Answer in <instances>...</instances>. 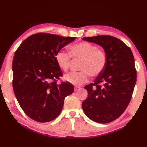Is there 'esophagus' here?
Returning a JSON list of instances; mask_svg holds the SVG:
<instances>
[{"label": "esophagus", "instance_id": "obj_1", "mask_svg": "<svg viewBox=\"0 0 147 147\" xmlns=\"http://www.w3.org/2000/svg\"><path fill=\"white\" fill-rule=\"evenodd\" d=\"M81 88L80 87H78V86H75L74 87V92H78V90H80Z\"/></svg>", "mask_w": 147, "mask_h": 147}]
</instances>
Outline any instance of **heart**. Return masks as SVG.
<instances>
[{"label":"heart","mask_w":147,"mask_h":147,"mask_svg":"<svg viewBox=\"0 0 147 147\" xmlns=\"http://www.w3.org/2000/svg\"><path fill=\"white\" fill-rule=\"evenodd\" d=\"M71 57L81 59L78 72H71L64 76L66 82L75 86H81L88 80L89 76L96 77L100 75L107 63V56L97 46L88 42H80L70 47L69 54L62 50L55 55V60L58 67L66 72L69 67Z\"/></svg>","instance_id":"b5f03b06"}]
</instances>
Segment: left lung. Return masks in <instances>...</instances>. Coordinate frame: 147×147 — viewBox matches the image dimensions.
Returning a JSON list of instances; mask_svg holds the SVG:
<instances>
[{"label":"left lung","instance_id":"1","mask_svg":"<svg viewBox=\"0 0 147 147\" xmlns=\"http://www.w3.org/2000/svg\"><path fill=\"white\" fill-rule=\"evenodd\" d=\"M83 40L104 49L107 63L93 83L85 86L88 96L82 103L85 114L98 123H109L126 110L131 99L136 70L131 50L121 40L109 35L85 37Z\"/></svg>","mask_w":147,"mask_h":147}]
</instances>
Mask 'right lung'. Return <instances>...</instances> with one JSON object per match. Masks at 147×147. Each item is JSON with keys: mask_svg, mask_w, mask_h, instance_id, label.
<instances>
[{"mask_svg": "<svg viewBox=\"0 0 147 147\" xmlns=\"http://www.w3.org/2000/svg\"><path fill=\"white\" fill-rule=\"evenodd\" d=\"M75 37L38 33L28 37L15 52L12 86L16 97L28 116L40 123L55 119L65 96L74 92L69 82L57 83L62 73L55 55Z\"/></svg>", "mask_w": 147, "mask_h": 147, "instance_id": "obj_1", "label": "right lung"}]
</instances>
